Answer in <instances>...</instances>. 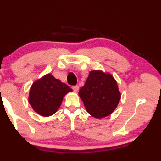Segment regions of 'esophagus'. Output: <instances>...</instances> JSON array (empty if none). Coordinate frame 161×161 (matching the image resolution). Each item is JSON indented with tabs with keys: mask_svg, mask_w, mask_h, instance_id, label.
<instances>
[{
	"mask_svg": "<svg viewBox=\"0 0 161 161\" xmlns=\"http://www.w3.org/2000/svg\"><path fill=\"white\" fill-rule=\"evenodd\" d=\"M72 89H73L74 92H78L79 89V86H72Z\"/></svg>",
	"mask_w": 161,
	"mask_h": 161,
	"instance_id": "obj_1",
	"label": "esophagus"
}]
</instances>
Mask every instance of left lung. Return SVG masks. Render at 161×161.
<instances>
[{
  "label": "left lung",
  "instance_id": "1",
  "mask_svg": "<svg viewBox=\"0 0 161 161\" xmlns=\"http://www.w3.org/2000/svg\"><path fill=\"white\" fill-rule=\"evenodd\" d=\"M78 94L86 111L97 119L106 117L113 113L121 99L115 78L109 72L100 69L90 71Z\"/></svg>",
  "mask_w": 161,
  "mask_h": 161
}]
</instances>
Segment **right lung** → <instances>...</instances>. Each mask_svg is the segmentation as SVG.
Listing matches in <instances>:
<instances>
[{
  "instance_id": "add662e5",
  "label": "right lung",
  "mask_w": 161,
  "mask_h": 161,
  "mask_svg": "<svg viewBox=\"0 0 161 161\" xmlns=\"http://www.w3.org/2000/svg\"><path fill=\"white\" fill-rule=\"evenodd\" d=\"M70 92L71 88L48 73L33 83L28 103L36 114L47 117L58 111L64 97Z\"/></svg>"
}]
</instances>
